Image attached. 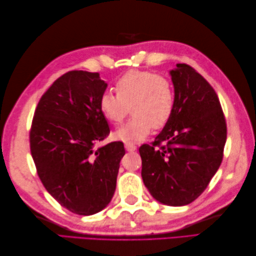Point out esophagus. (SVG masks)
<instances>
[{"label": "esophagus", "instance_id": "esophagus-1", "mask_svg": "<svg viewBox=\"0 0 256 256\" xmlns=\"http://www.w3.org/2000/svg\"><path fill=\"white\" fill-rule=\"evenodd\" d=\"M136 145L135 144H125V150H128V152H134V150H136Z\"/></svg>", "mask_w": 256, "mask_h": 256}]
</instances>
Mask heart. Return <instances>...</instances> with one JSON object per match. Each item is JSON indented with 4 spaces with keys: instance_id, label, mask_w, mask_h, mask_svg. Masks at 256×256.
I'll return each mask as SVG.
<instances>
[{
    "instance_id": "b5f03b06",
    "label": "heart",
    "mask_w": 256,
    "mask_h": 256,
    "mask_svg": "<svg viewBox=\"0 0 256 256\" xmlns=\"http://www.w3.org/2000/svg\"><path fill=\"white\" fill-rule=\"evenodd\" d=\"M116 94L104 92L99 106L102 116L113 125L121 124L130 112L133 118L116 132L124 143L142 142L152 128H162L175 108V90L165 76L145 70H130L116 84Z\"/></svg>"
}]
</instances>
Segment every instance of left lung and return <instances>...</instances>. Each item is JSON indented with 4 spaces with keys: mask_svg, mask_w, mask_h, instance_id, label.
Masks as SVG:
<instances>
[{
    "mask_svg": "<svg viewBox=\"0 0 256 256\" xmlns=\"http://www.w3.org/2000/svg\"><path fill=\"white\" fill-rule=\"evenodd\" d=\"M176 67L170 72L172 116L154 142L138 150L146 188L157 201L174 206L192 202L204 192L221 165L226 140L224 114L214 88L189 64Z\"/></svg>",
    "mask_w": 256,
    "mask_h": 256,
    "instance_id": "8db88e82",
    "label": "left lung"
}]
</instances>
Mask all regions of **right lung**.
I'll list each match as a JSON object with an SVG mask.
<instances>
[{"label":"right lung","instance_id":"add662e5","mask_svg":"<svg viewBox=\"0 0 256 256\" xmlns=\"http://www.w3.org/2000/svg\"><path fill=\"white\" fill-rule=\"evenodd\" d=\"M108 84L98 72L72 70L42 96L30 132V153L46 190L69 211L104 209L116 187L122 142L94 145L108 133L99 102Z\"/></svg>","mask_w":256,"mask_h":256}]
</instances>
